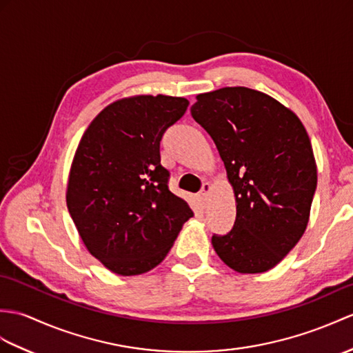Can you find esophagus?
Here are the masks:
<instances>
[{
    "instance_id": "esophagus-1",
    "label": "esophagus",
    "mask_w": 353,
    "mask_h": 353,
    "mask_svg": "<svg viewBox=\"0 0 353 353\" xmlns=\"http://www.w3.org/2000/svg\"><path fill=\"white\" fill-rule=\"evenodd\" d=\"M210 190H212L210 183H209V182H204V183H203V186H201V191H200V196H201V201H203V204H208Z\"/></svg>"
}]
</instances>
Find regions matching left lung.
Wrapping results in <instances>:
<instances>
[{
    "mask_svg": "<svg viewBox=\"0 0 353 353\" xmlns=\"http://www.w3.org/2000/svg\"><path fill=\"white\" fill-rule=\"evenodd\" d=\"M191 116L212 137L236 195V221L214 250L241 274L280 263L304 234L317 186L310 138L301 120L247 87L196 96Z\"/></svg>",
    "mask_w": 353,
    "mask_h": 353,
    "instance_id": "left-lung-1",
    "label": "left lung"
}]
</instances>
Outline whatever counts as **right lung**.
I'll use <instances>...</instances> for the list:
<instances>
[{
  "instance_id": "add662e5",
  "label": "right lung",
  "mask_w": 353,
  "mask_h": 353,
  "mask_svg": "<svg viewBox=\"0 0 353 353\" xmlns=\"http://www.w3.org/2000/svg\"><path fill=\"white\" fill-rule=\"evenodd\" d=\"M183 97L137 96L111 103L81 138L68 209L87 250L114 274L158 266L194 214L170 191L161 139L182 119Z\"/></svg>"
}]
</instances>
